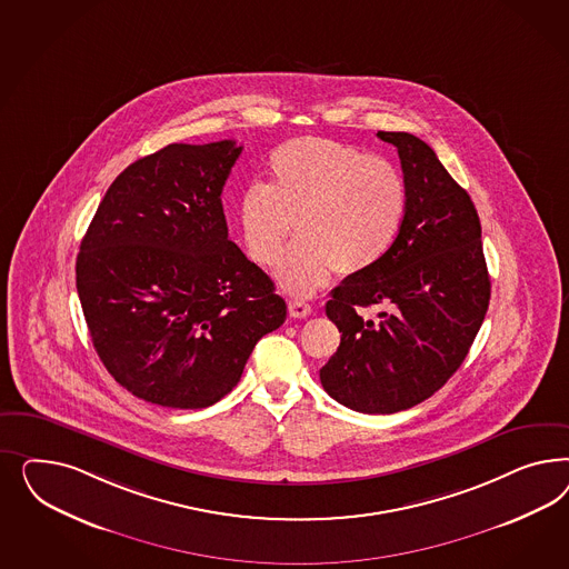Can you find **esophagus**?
<instances>
[{
	"label": "esophagus",
	"instance_id": "obj_1",
	"mask_svg": "<svg viewBox=\"0 0 569 569\" xmlns=\"http://www.w3.org/2000/svg\"><path fill=\"white\" fill-rule=\"evenodd\" d=\"M288 309H290V315H292L293 319H307L310 312H312L310 305L302 302V300H290Z\"/></svg>",
	"mask_w": 569,
	"mask_h": 569
}]
</instances>
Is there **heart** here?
<instances>
[{
	"instance_id": "1",
	"label": "heart",
	"mask_w": 569,
	"mask_h": 569,
	"mask_svg": "<svg viewBox=\"0 0 569 569\" xmlns=\"http://www.w3.org/2000/svg\"><path fill=\"white\" fill-rule=\"evenodd\" d=\"M271 183L241 191L238 221L250 257L279 264V283L296 296L321 290L331 273L361 276L395 246L407 212V183L378 156L328 138H298L269 156Z\"/></svg>"
}]
</instances>
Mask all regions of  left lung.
<instances>
[{
  "label": "left lung",
  "mask_w": 569,
  "mask_h": 569,
  "mask_svg": "<svg viewBox=\"0 0 569 569\" xmlns=\"http://www.w3.org/2000/svg\"><path fill=\"white\" fill-rule=\"evenodd\" d=\"M378 138L397 146L407 212L386 259L331 290L326 312L342 338L319 378L348 409L390 415L430 398L466 361L490 277L469 193L426 141L405 131ZM369 306L382 309L378 320L361 317Z\"/></svg>",
  "instance_id": "8db88e82"
}]
</instances>
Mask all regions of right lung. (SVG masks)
<instances>
[{"label":"right lung","instance_id":"add662e5","mask_svg":"<svg viewBox=\"0 0 569 569\" xmlns=\"http://www.w3.org/2000/svg\"><path fill=\"white\" fill-rule=\"evenodd\" d=\"M233 139L171 143L106 191L77 257L93 348L133 397L204 409L229 395L260 338L286 321L276 283L229 240Z\"/></svg>","mask_w":569,"mask_h":569}]
</instances>
